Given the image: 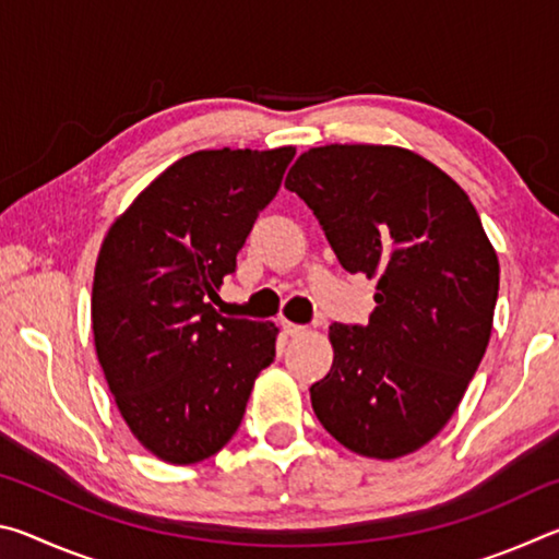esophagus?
<instances>
[{
  "label": "esophagus",
  "instance_id": "1",
  "mask_svg": "<svg viewBox=\"0 0 559 559\" xmlns=\"http://www.w3.org/2000/svg\"><path fill=\"white\" fill-rule=\"evenodd\" d=\"M281 328H283V333H286L288 337H298V335H302V333H306V325L290 323V320H283V323H281Z\"/></svg>",
  "mask_w": 559,
  "mask_h": 559
}]
</instances>
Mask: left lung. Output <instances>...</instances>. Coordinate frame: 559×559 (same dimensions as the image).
I'll list each match as a JSON object with an SVG mask.
<instances>
[{
  "label": "left lung",
  "instance_id": "8db88e82",
  "mask_svg": "<svg viewBox=\"0 0 559 559\" xmlns=\"http://www.w3.org/2000/svg\"><path fill=\"white\" fill-rule=\"evenodd\" d=\"M286 189L313 210L345 271L377 278L370 323L330 325L316 416L359 456L419 451L459 409L493 330L500 266L476 206L396 145L310 147Z\"/></svg>",
  "mask_w": 559,
  "mask_h": 559
}]
</instances>
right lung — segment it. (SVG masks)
Here are the masks:
<instances>
[{
	"instance_id": "right-lung-1",
	"label": "right lung",
	"mask_w": 559,
	"mask_h": 559,
	"mask_svg": "<svg viewBox=\"0 0 559 559\" xmlns=\"http://www.w3.org/2000/svg\"><path fill=\"white\" fill-rule=\"evenodd\" d=\"M296 147L200 150L155 177L110 224L93 276L96 355L143 447L189 466L239 429L278 328L212 308Z\"/></svg>"
}]
</instances>
